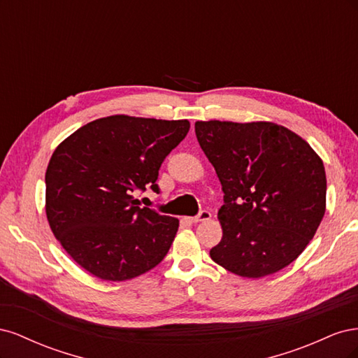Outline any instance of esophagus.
I'll return each mask as SVG.
<instances>
[{"instance_id": "34e87169", "label": "esophagus", "mask_w": 358, "mask_h": 358, "mask_svg": "<svg viewBox=\"0 0 358 358\" xmlns=\"http://www.w3.org/2000/svg\"><path fill=\"white\" fill-rule=\"evenodd\" d=\"M210 216H212V213H210L208 209H203V210H200V212H199V215L192 216V218H191V222L197 224V222H201V221H208V220H210Z\"/></svg>"}]
</instances>
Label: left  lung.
Returning a JSON list of instances; mask_svg holds the SVG:
<instances>
[{
	"label": "left lung",
	"instance_id": "8db88e82",
	"mask_svg": "<svg viewBox=\"0 0 358 358\" xmlns=\"http://www.w3.org/2000/svg\"><path fill=\"white\" fill-rule=\"evenodd\" d=\"M196 134L224 191L213 262L243 278L272 275L294 262L326 212L321 158L273 122L200 121Z\"/></svg>",
	"mask_w": 358,
	"mask_h": 358
}]
</instances>
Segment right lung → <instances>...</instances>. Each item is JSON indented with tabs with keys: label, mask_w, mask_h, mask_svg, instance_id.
Here are the masks:
<instances>
[{
	"label": "right lung",
	"mask_w": 358,
	"mask_h": 358,
	"mask_svg": "<svg viewBox=\"0 0 358 358\" xmlns=\"http://www.w3.org/2000/svg\"><path fill=\"white\" fill-rule=\"evenodd\" d=\"M189 122L115 115L74 131L46 170L50 229L76 263L104 280H127L162 262L179 221L142 208L136 192H159L158 171Z\"/></svg>",
	"instance_id": "obj_1"
}]
</instances>
